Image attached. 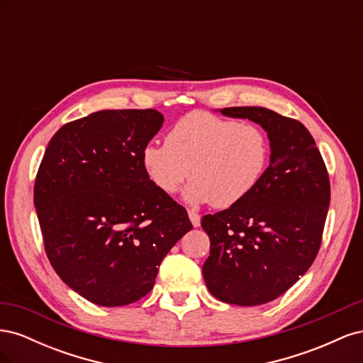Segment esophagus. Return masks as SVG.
I'll return each mask as SVG.
<instances>
[{
  "instance_id": "34e87169",
  "label": "esophagus",
  "mask_w": 363,
  "mask_h": 363,
  "mask_svg": "<svg viewBox=\"0 0 363 363\" xmlns=\"http://www.w3.org/2000/svg\"><path fill=\"white\" fill-rule=\"evenodd\" d=\"M189 219H191V223H192V225H194V227H200V221H201V218H200V215H199V213H195V212H189Z\"/></svg>"
}]
</instances>
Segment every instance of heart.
<instances>
[{
	"label": "heart",
	"mask_w": 363,
	"mask_h": 363,
	"mask_svg": "<svg viewBox=\"0 0 363 363\" xmlns=\"http://www.w3.org/2000/svg\"><path fill=\"white\" fill-rule=\"evenodd\" d=\"M269 160V138L260 125L204 111L180 118L169 128L167 144L150 142L140 155L142 168L157 189L177 194L191 175L186 201L221 208L255 192Z\"/></svg>",
	"instance_id": "b5f03b06"
}]
</instances>
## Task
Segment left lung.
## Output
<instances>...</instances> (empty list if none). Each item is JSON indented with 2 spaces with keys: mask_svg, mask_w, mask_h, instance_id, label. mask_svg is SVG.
Listing matches in <instances>:
<instances>
[{
  "mask_svg": "<svg viewBox=\"0 0 363 363\" xmlns=\"http://www.w3.org/2000/svg\"><path fill=\"white\" fill-rule=\"evenodd\" d=\"M268 133L269 167L244 201L201 219L211 239L207 289L236 306L279 298L311 268L321 247L330 182L312 135L300 121L265 107H225Z\"/></svg>",
  "mask_w": 363,
  "mask_h": 363,
  "instance_id": "left-lung-1",
  "label": "left lung"
}]
</instances>
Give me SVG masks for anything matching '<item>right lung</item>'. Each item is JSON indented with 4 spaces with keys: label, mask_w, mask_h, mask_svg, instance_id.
<instances>
[{
    "label": "right lung",
    "mask_w": 363,
    "mask_h": 363,
    "mask_svg": "<svg viewBox=\"0 0 363 363\" xmlns=\"http://www.w3.org/2000/svg\"><path fill=\"white\" fill-rule=\"evenodd\" d=\"M162 124L155 108L95 112L57 130L40 162L35 207L48 260L98 306L145 296L163 257L192 228L186 208L142 168V148Z\"/></svg>",
    "instance_id": "add662e5"
}]
</instances>
